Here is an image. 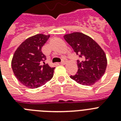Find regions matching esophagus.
Returning a JSON list of instances; mask_svg holds the SVG:
<instances>
[{
	"label": "esophagus",
	"mask_w": 121,
	"mask_h": 121,
	"mask_svg": "<svg viewBox=\"0 0 121 121\" xmlns=\"http://www.w3.org/2000/svg\"><path fill=\"white\" fill-rule=\"evenodd\" d=\"M66 62H67V60H66L65 59H62V60L61 62H60V64H62V65L65 64Z\"/></svg>",
	"instance_id": "obj_1"
}]
</instances>
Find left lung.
<instances>
[{
	"label": "left lung",
	"instance_id": "obj_1",
	"mask_svg": "<svg viewBox=\"0 0 121 121\" xmlns=\"http://www.w3.org/2000/svg\"><path fill=\"white\" fill-rule=\"evenodd\" d=\"M64 38L82 58L81 60H77V74L70 78L82 85L95 84L107 69V59L104 51L91 37L81 32L65 34Z\"/></svg>",
	"mask_w": 121,
	"mask_h": 121
}]
</instances>
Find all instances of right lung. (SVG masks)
I'll list each match as a JSON object with an SVG mask.
<instances>
[{
    "mask_svg": "<svg viewBox=\"0 0 121 121\" xmlns=\"http://www.w3.org/2000/svg\"><path fill=\"white\" fill-rule=\"evenodd\" d=\"M50 35L40 34L24 40L14 53L11 67L19 82L30 89L44 85L52 78L55 67L45 64L42 48Z\"/></svg>",
    "mask_w": 121,
    "mask_h": 121,
    "instance_id": "1",
    "label": "right lung"
}]
</instances>
